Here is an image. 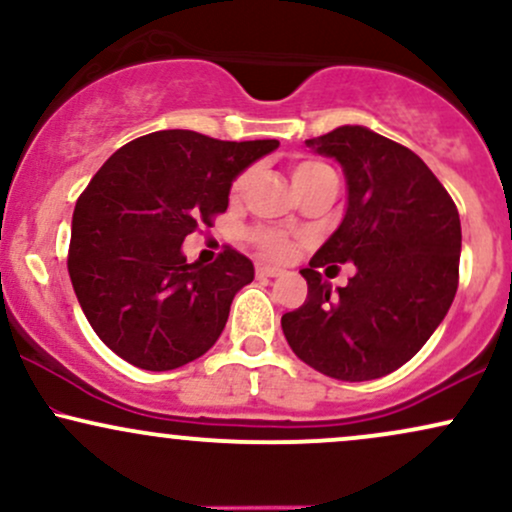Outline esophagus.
<instances>
[{
    "label": "esophagus",
    "instance_id": "1",
    "mask_svg": "<svg viewBox=\"0 0 512 512\" xmlns=\"http://www.w3.org/2000/svg\"><path fill=\"white\" fill-rule=\"evenodd\" d=\"M279 274L281 269L272 267V264H260V267H257V276H260V279H269V276H279Z\"/></svg>",
    "mask_w": 512,
    "mask_h": 512
}]
</instances>
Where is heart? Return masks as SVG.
<instances>
[{
  "label": "heart",
  "instance_id": "b5f03b06",
  "mask_svg": "<svg viewBox=\"0 0 512 512\" xmlns=\"http://www.w3.org/2000/svg\"><path fill=\"white\" fill-rule=\"evenodd\" d=\"M291 173H293V185H303V182L322 178V175L332 173V170L327 168L325 163L298 161L296 166H293ZM245 182H248V175H243V178L236 182V187H233V190L240 192L245 187ZM255 243L260 245V250L269 257H284L286 252H289V240L281 236V233H274V231H260L255 236Z\"/></svg>",
  "mask_w": 512,
  "mask_h": 512
}]
</instances>
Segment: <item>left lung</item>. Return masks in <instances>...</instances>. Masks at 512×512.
<instances>
[{
	"label": "left lung",
	"mask_w": 512,
	"mask_h": 512,
	"mask_svg": "<svg viewBox=\"0 0 512 512\" xmlns=\"http://www.w3.org/2000/svg\"><path fill=\"white\" fill-rule=\"evenodd\" d=\"M305 146L342 166L346 211L301 269L308 298L281 317V330L293 354L330 378H383L448 315L460 269V214L414 151L373 129L344 125ZM344 261L357 274L332 292L316 269Z\"/></svg>",
	"instance_id": "left-lung-1"
}]
</instances>
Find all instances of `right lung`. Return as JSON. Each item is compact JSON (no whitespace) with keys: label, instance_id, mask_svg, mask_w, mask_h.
Masks as SVG:
<instances>
[{"label":"right lung","instance_id":"right-lung-1","mask_svg":"<svg viewBox=\"0 0 512 512\" xmlns=\"http://www.w3.org/2000/svg\"><path fill=\"white\" fill-rule=\"evenodd\" d=\"M276 146L163 129L93 175L74 209L67 267L86 320L117 356L173 370L216 344L255 267L231 248L209 267L187 262L182 243L226 211L233 180Z\"/></svg>","mask_w":512,"mask_h":512}]
</instances>
